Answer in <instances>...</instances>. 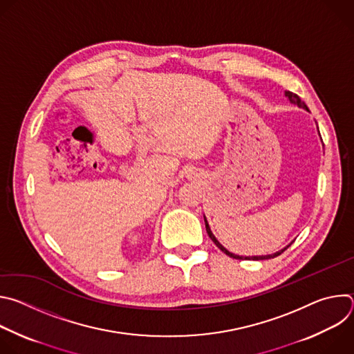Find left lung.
I'll list each match as a JSON object with an SVG mask.
<instances>
[{"instance_id": "8db88e82", "label": "left lung", "mask_w": 354, "mask_h": 354, "mask_svg": "<svg viewBox=\"0 0 354 354\" xmlns=\"http://www.w3.org/2000/svg\"><path fill=\"white\" fill-rule=\"evenodd\" d=\"M286 96L290 99V102L291 104H294V105H297L298 108H302V109H307L308 111V108H307V105L304 104V102H302V100H301V97L297 95V93H294V92H290V91H287L286 92ZM205 223H206V230H207V234H209V236L212 238V241L217 245V248H220L223 252H224V254L225 255H228L230 258H234V259H254V261H263V259H270V258H276V257H279V255H281L283 254V252L290 246H287V248H284V249H281V250H279V252H276V254H273V255H266V257H238V255H234V254H231V252H228L217 239H216V236L213 235V232H212V230H210V227H209V223H207V220L205 218Z\"/></svg>"}]
</instances>
